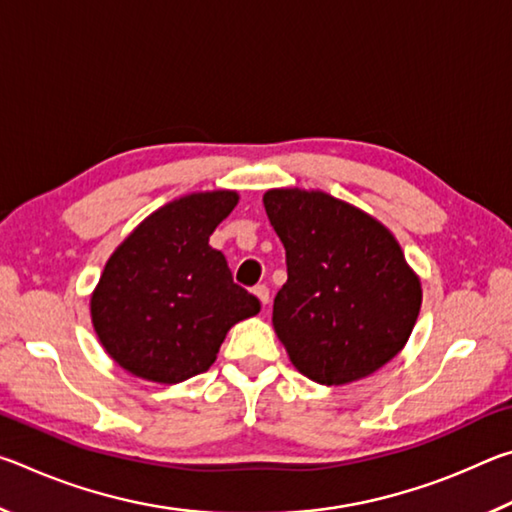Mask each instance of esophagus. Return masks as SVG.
Returning a JSON list of instances; mask_svg holds the SVG:
<instances>
[{
	"label": "esophagus",
	"instance_id": "esophagus-1",
	"mask_svg": "<svg viewBox=\"0 0 512 512\" xmlns=\"http://www.w3.org/2000/svg\"><path fill=\"white\" fill-rule=\"evenodd\" d=\"M253 293H255V296H257V300H259V302H262V305H264V307L268 305V300H271V296H268V287H266V284H257V287L253 289Z\"/></svg>",
	"mask_w": 512,
	"mask_h": 512
}]
</instances>
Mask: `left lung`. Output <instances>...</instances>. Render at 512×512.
<instances>
[{"label":"left lung","mask_w":512,"mask_h":512,"mask_svg":"<svg viewBox=\"0 0 512 512\" xmlns=\"http://www.w3.org/2000/svg\"><path fill=\"white\" fill-rule=\"evenodd\" d=\"M264 207L287 250L273 327L296 370L343 386L397 357L418 320L422 284L393 232L320 189H268Z\"/></svg>","instance_id":"1"}]
</instances>
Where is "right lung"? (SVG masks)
<instances>
[{
    "instance_id": "right-lung-1",
    "label": "right lung",
    "mask_w": 512,
    "mask_h": 512,
    "mask_svg": "<svg viewBox=\"0 0 512 512\" xmlns=\"http://www.w3.org/2000/svg\"><path fill=\"white\" fill-rule=\"evenodd\" d=\"M237 203L232 189L180 196L108 257L90 316L117 366L155 384H180L212 366L232 325L259 314V300L232 282L223 253L210 246Z\"/></svg>"
}]
</instances>
